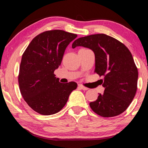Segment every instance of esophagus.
Returning <instances> with one entry per match:
<instances>
[{
  "instance_id": "esophagus-1",
  "label": "esophagus",
  "mask_w": 148,
  "mask_h": 148,
  "mask_svg": "<svg viewBox=\"0 0 148 148\" xmlns=\"http://www.w3.org/2000/svg\"><path fill=\"white\" fill-rule=\"evenodd\" d=\"M78 88H79L81 89V90H87L88 89V88L84 86L83 85H82V84H79L78 85Z\"/></svg>"
}]
</instances>
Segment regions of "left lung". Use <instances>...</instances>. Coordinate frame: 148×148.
<instances>
[{"label": "left lung", "instance_id": "left-lung-1", "mask_svg": "<svg viewBox=\"0 0 148 148\" xmlns=\"http://www.w3.org/2000/svg\"><path fill=\"white\" fill-rule=\"evenodd\" d=\"M77 46L94 51V72L104 76V93L99 94L96 101L90 103V107L102 117L120 115L131 104L137 89L138 69L131 52L120 41L104 34L77 39L72 47Z\"/></svg>", "mask_w": 148, "mask_h": 148}]
</instances>
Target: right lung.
Segmentation results:
<instances>
[{
	"instance_id": "1",
	"label": "right lung",
	"mask_w": 148,
	"mask_h": 148,
	"mask_svg": "<svg viewBox=\"0 0 148 148\" xmlns=\"http://www.w3.org/2000/svg\"><path fill=\"white\" fill-rule=\"evenodd\" d=\"M77 36L62 30L45 31L31 41L23 54L18 75L20 92L28 106L38 114L58 112L77 88L76 82L61 83L54 74L67 46Z\"/></svg>"
}]
</instances>
